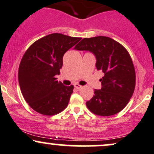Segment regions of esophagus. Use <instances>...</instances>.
<instances>
[{"label":"esophagus","mask_w":154,"mask_h":154,"mask_svg":"<svg viewBox=\"0 0 154 154\" xmlns=\"http://www.w3.org/2000/svg\"><path fill=\"white\" fill-rule=\"evenodd\" d=\"M74 88H75L76 89H80L81 88H82V86L79 85V84H75V85H74Z\"/></svg>","instance_id":"34e87169"}]
</instances>
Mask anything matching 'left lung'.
I'll return each mask as SVG.
<instances>
[{"mask_svg":"<svg viewBox=\"0 0 154 154\" xmlns=\"http://www.w3.org/2000/svg\"><path fill=\"white\" fill-rule=\"evenodd\" d=\"M94 54L96 66L104 74L100 79L102 88L86 102L89 110L100 116L121 112L133 95L136 82L134 64L126 49L107 36L85 38L74 47Z\"/></svg>","mask_w":154,"mask_h":154,"instance_id":"1","label":"left lung"}]
</instances>
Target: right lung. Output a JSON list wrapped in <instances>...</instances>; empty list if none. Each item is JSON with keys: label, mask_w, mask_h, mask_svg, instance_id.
Segmentation results:
<instances>
[{"label": "right lung", "mask_w": 154, "mask_h": 154, "mask_svg": "<svg viewBox=\"0 0 154 154\" xmlns=\"http://www.w3.org/2000/svg\"><path fill=\"white\" fill-rule=\"evenodd\" d=\"M81 38L52 33L32 44L25 52L18 71V80L25 100L33 109L54 116L68 105L74 86L63 85L60 74L63 56Z\"/></svg>", "instance_id": "obj_1"}]
</instances>
